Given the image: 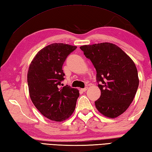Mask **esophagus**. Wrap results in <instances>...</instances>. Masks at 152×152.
<instances>
[{
    "label": "esophagus",
    "mask_w": 152,
    "mask_h": 152,
    "mask_svg": "<svg viewBox=\"0 0 152 152\" xmlns=\"http://www.w3.org/2000/svg\"><path fill=\"white\" fill-rule=\"evenodd\" d=\"M87 90H88V87H86V88H82V89H81V90H82V91H86Z\"/></svg>",
    "instance_id": "34e87169"
}]
</instances>
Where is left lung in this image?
I'll return each instance as SVG.
<instances>
[{
    "label": "left lung",
    "mask_w": 152,
    "mask_h": 152,
    "mask_svg": "<svg viewBox=\"0 0 152 152\" xmlns=\"http://www.w3.org/2000/svg\"><path fill=\"white\" fill-rule=\"evenodd\" d=\"M97 71L101 96L95 102L100 113L115 118L129 108L139 85L134 62L120 47L101 43L80 47Z\"/></svg>",
    "instance_id": "left-lung-1"
}]
</instances>
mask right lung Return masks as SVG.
Segmentation results:
<instances>
[{"mask_svg": "<svg viewBox=\"0 0 152 152\" xmlns=\"http://www.w3.org/2000/svg\"><path fill=\"white\" fill-rule=\"evenodd\" d=\"M77 48L64 43H52L39 51L28 72L29 96L35 107L49 119L62 122L74 111L79 91L69 86L61 87L62 65Z\"/></svg>", "mask_w": 152, "mask_h": 152, "instance_id": "1", "label": "right lung"}]
</instances>
